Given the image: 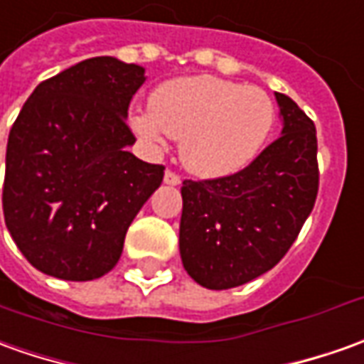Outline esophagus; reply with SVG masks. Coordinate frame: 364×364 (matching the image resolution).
<instances>
[{
    "label": "esophagus",
    "instance_id": "obj_1",
    "mask_svg": "<svg viewBox=\"0 0 364 364\" xmlns=\"http://www.w3.org/2000/svg\"><path fill=\"white\" fill-rule=\"evenodd\" d=\"M182 180H180V176L178 174H174L172 170H166L164 172V184H168V186H178Z\"/></svg>",
    "mask_w": 364,
    "mask_h": 364
}]
</instances>
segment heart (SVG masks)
I'll use <instances>...</instances> for the list:
<instances>
[{
  "instance_id": "b5f03b06",
  "label": "heart",
  "mask_w": 364,
  "mask_h": 364,
  "mask_svg": "<svg viewBox=\"0 0 364 364\" xmlns=\"http://www.w3.org/2000/svg\"><path fill=\"white\" fill-rule=\"evenodd\" d=\"M275 124V105L259 87L212 75L158 85L150 110L132 114L130 127L146 144L180 139L184 166L200 178L242 172L262 152Z\"/></svg>"
}]
</instances>
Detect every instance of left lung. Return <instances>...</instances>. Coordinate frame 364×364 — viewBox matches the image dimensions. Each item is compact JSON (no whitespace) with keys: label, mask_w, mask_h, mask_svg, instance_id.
I'll use <instances>...</instances> for the list:
<instances>
[{"label":"left lung","mask_w":364,"mask_h":364,"mask_svg":"<svg viewBox=\"0 0 364 364\" xmlns=\"http://www.w3.org/2000/svg\"><path fill=\"white\" fill-rule=\"evenodd\" d=\"M282 136L234 176L182 184L180 257L206 289H230L277 265L311 214L319 188L313 120L275 92Z\"/></svg>","instance_id":"8db88e82"}]
</instances>
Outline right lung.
Returning <instances> with one entry per match:
<instances>
[{
  "label": "right lung",
  "instance_id": "1",
  "mask_svg": "<svg viewBox=\"0 0 364 364\" xmlns=\"http://www.w3.org/2000/svg\"><path fill=\"white\" fill-rule=\"evenodd\" d=\"M144 67L92 57L39 82L9 130L5 225L35 269L65 282L109 273L164 166L129 146L132 95Z\"/></svg>",
  "mask_w": 364,
  "mask_h": 364
}]
</instances>
